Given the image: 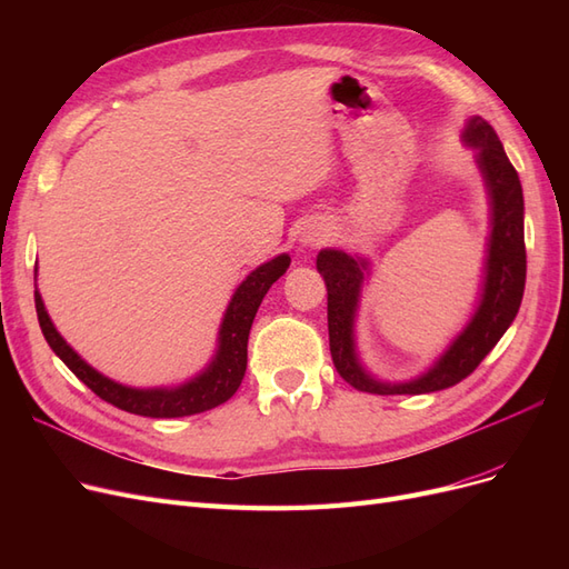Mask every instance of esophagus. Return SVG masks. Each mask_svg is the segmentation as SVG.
I'll return each mask as SVG.
<instances>
[{
  "label": "esophagus",
  "instance_id": "obj_1",
  "mask_svg": "<svg viewBox=\"0 0 569 569\" xmlns=\"http://www.w3.org/2000/svg\"><path fill=\"white\" fill-rule=\"evenodd\" d=\"M325 239V230L322 228H318V226H311L308 228L303 234H301V242L306 244V247H318L320 242Z\"/></svg>",
  "mask_w": 569,
  "mask_h": 569
}]
</instances>
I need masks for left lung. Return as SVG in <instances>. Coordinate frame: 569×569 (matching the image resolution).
<instances>
[{"label":"left lung","instance_id":"1","mask_svg":"<svg viewBox=\"0 0 569 569\" xmlns=\"http://www.w3.org/2000/svg\"><path fill=\"white\" fill-rule=\"evenodd\" d=\"M462 140L477 149V163L491 197V237L481 299L468 327L453 339L437 363L418 380L403 385L377 382L360 366L353 341V320L368 261L337 249L318 253V272L327 284V330L337 372L353 389L368 393H429L465 380L506 335L520 311L527 278L525 199L518 170L508 161L496 130L475 116Z\"/></svg>","mask_w":569,"mask_h":569}]
</instances>
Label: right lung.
<instances>
[{
    "instance_id": "obj_1",
    "label": "right lung",
    "mask_w": 569,
    "mask_h": 569,
    "mask_svg": "<svg viewBox=\"0 0 569 569\" xmlns=\"http://www.w3.org/2000/svg\"><path fill=\"white\" fill-rule=\"evenodd\" d=\"M291 258L287 253L272 258V261L256 268L249 278L237 287L234 297L228 306L226 318L220 325L218 335V351L213 360L201 375L194 380H189L180 387L170 389H132L123 387L101 372H97L92 366L84 363V360L68 347L66 339L57 332L54 322L49 320L40 291H36V308H38V320L42 327V335L63 363L71 368V372L78 377L80 382L88 385L99 399L107 403L134 412V416L144 418H184V416H197V412L211 410L220 403H226L230 396L239 389L247 372V341L251 322L256 318L258 306H261L263 297L272 282H278L287 272Z\"/></svg>"
}]
</instances>
